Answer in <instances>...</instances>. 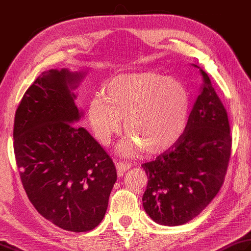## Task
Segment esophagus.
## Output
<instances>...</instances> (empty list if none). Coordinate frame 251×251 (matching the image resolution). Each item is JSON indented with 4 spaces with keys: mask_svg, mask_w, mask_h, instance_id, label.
<instances>
[{
    "mask_svg": "<svg viewBox=\"0 0 251 251\" xmlns=\"http://www.w3.org/2000/svg\"><path fill=\"white\" fill-rule=\"evenodd\" d=\"M115 165H116V169H117V171H119L120 174H123L124 172L128 171L131 166L129 163H127V162H124V161H116Z\"/></svg>",
    "mask_w": 251,
    "mask_h": 251,
    "instance_id": "34e87169",
    "label": "esophagus"
}]
</instances>
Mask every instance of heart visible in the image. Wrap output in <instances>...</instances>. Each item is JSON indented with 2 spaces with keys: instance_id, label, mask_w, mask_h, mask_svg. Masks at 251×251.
<instances>
[{
  "instance_id": "heart-1",
  "label": "heart",
  "mask_w": 251,
  "mask_h": 251,
  "mask_svg": "<svg viewBox=\"0 0 251 251\" xmlns=\"http://www.w3.org/2000/svg\"><path fill=\"white\" fill-rule=\"evenodd\" d=\"M190 95L183 82L156 72H144L112 78L103 88V98L95 97L88 106L93 134L109 145L124 128L129 136L119 150L135 155L145 150L161 153L179 140L187 127Z\"/></svg>"
}]
</instances>
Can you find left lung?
<instances>
[{
    "label": "left lung",
    "mask_w": 251,
    "mask_h": 251,
    "mask_svg": "<svg viewBox=\"0 0 251 251\" xmlns=\"http://www.w3.org/2000/svg\"><path fill=\"white\" fill-rule=\"evenodd\" d=\"M200 74L201 93L184 134L141 165L148 176L142 204L161 225L177 226L197 217L219 193L227 171L232 150L227 113L208 74L201 68Z\"/></svg>",
    "instance_id": "left-lung-1"
}]
</instances>
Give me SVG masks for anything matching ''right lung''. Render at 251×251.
<instances>
[{
	"instance_id": "right-lung-1",
	"label": "right lung",
	"mask_w": 251,
	"mask_h": 251,
	"mask_svg": "<svg viewBox=\"0 0 251 251\" xmlns=\"http://www.w3.org/2000/svg\"><path fill=\"white\" fill-rule=\"evenodd\" d=\"M83 72H43L25 92L15 114L14 151L25 191L43 218L70 232L100 224L116 169L83 127L75 104Z\"/></svg>"
}]
</instances>
